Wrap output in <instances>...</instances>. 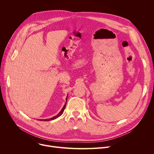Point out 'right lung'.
<instances>
[{"label": "right lung", "mask_w": 154, "mask_h": 154, "mask_svg": "<svg viewBox=\"0 0 154 154\" xmlns=\"http://www.w3.org/2000/svg\"><path fill=\"white\" fill-rule=\"evenodd\" d=\"M67 97H68V96H67V98H66V103H65V105L63 106V108H62V109L61 110V111L59 113V114L57 115V116H54V117H52V118H50V119H39V120L40 121H49V120H54V119H57V117H59V116H60L62 114H63V111H64V109H65V108H66V103H67Z\"/></svg>", "instance_id": "1"}]
</instances>
